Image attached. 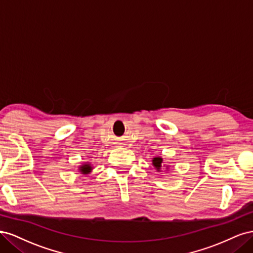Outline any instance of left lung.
<instances>
[{"instance_id": "obj_1", "label": "left lung", "mask_w": 253, "mask_h": 253, "mask_svg": "<svg viewBox=\"0 0 253 253\" xmlns=\"http://www.w3.org/2000/svg\"><path fill=\"white\" fill-rule=\"evenodd\" d=\"M162 163H163V159L160 157H155L153 159V165H154V167H156L157 169H159L160 166H162Z\"/></svg>"}]
</instances>
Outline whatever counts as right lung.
<instances>
[{
    "label": "right lung",
    "instance_id": "1",
    "mask_svg": "<svg viewBox=\"0 0 253 253\" xmlns=\"http://www.w3.org/2000/svg\"><path fill=\"white\" fill-rule=\"evenodd\" d=\"M80 171L82 172V173H88L89 171H90V167L88 166V165H83L81 168H80Z\"/></svg>",
    "mask_w": 253,
    "mask_h": 253
}]
</instances>
